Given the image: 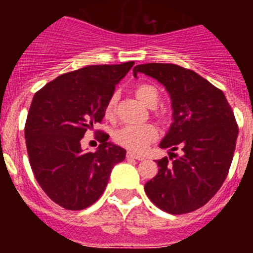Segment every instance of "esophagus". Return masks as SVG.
<instances>
[{"instance_id": "1", "label": "esophagus", "mask_w": 253, "mask_h": 253, "mask_svg": "<svg viewBox=\"0 0 253 253\" xmlns=\"http://www.w3.org/2000/svg\"><path fill=\"white\" fill-rule=\"evenodd\" d=\"M126 158H131V160H137V161L144 160V157H142V156H138V154L131 153V152H128V153H126Z\"/></svg>"}]
</instances>
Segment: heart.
<instances>
[{"label":"heart","mask_w":253,"mask_h":253,"mask_svg":"<svg viewBox=\"0 0 253 253\" xmlns=\"http://www.w3.org/2000/svg\"><path fill=\"white\" fill-rule=\"evenodd\" d=\"M135 96L149 107H156L160 102V91L151 84H139L135 87ZM118 95H113L107 99L104 107V115L106 119H113L115 116ZM157 129L152 124L126 125L114 133V142L124 148L135 153H142L148 148L151 143L157 139Z\"/></svg>","instance_id":"b5f03b06"}]
</instances>
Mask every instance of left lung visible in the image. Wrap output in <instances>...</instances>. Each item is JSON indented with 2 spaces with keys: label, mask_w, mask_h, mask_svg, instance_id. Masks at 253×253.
Masks as SVG:
<instances>
[{
  "label": "left lung",
  "mask_w": 253,
  "mask_h": 253,
  "mask_svg": "<svg viewBox=\"0 0 253 253\" xmlns=\"http://www.w3.org/2000/svg\"><path fill=\"white\" fill-rule=\"evenodd\" d=\"M156 78L171 96L173 123L161 148L177 157L157 161L158 173L144 185L156 207L186 214L213 198L227 177L236 149L238 125L222 90L191 69L171 63H147L133 73ZM174 158L172 159L171 157Z\"/></svg>",
  "instance_id": "1"
}]
</instances>
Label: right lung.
Returning <instances> with one entry per match:
<instances>
[{
	"instance_id": "obj_1",
	"label": "right lung",
	"mask_w": 253,
	"mask_h": 253,
	"mask_svg": "<svg viewBox=\"0 0 253 253\" xmlns=\"http://www.w3.org/2000/svg\"><path fill=\"white\" fill-rule=\"evenodd\" d=\"M134 62L87 66L64 73L33 97L25 123L29 162L44 193L67 210H82L102 195L111 169L126 151L95 130L96 152H82L81 139L102 122L107 99Z\"/></svg>"
}]
</instances>
